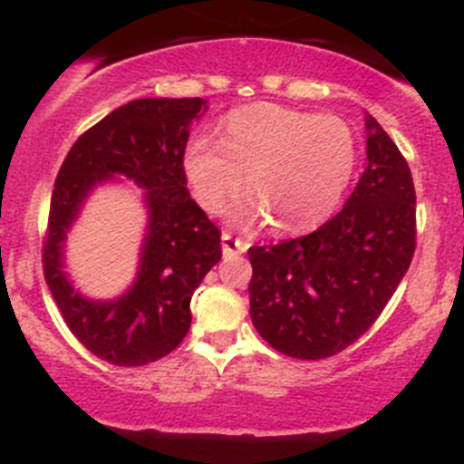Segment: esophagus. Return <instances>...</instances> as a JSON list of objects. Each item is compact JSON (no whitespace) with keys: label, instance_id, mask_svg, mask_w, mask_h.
Returning <instances> with one entry per match:
<instances>
[{"label":"esophagus","instance_id":"esophagus-1","mask_svg":"<svg viewBox=\"0 0 464 464\" xmlns=\"http://www.w3.org/2000/svg\"><path fill=\"white\" fill-rule=\"evenodd\" d=\"M246 249H249V242L240 240V237H233L231 233H222V251H224V256L245 254Z\"/></svg>","mask_w":464,"mask_h":464}]
</instances>
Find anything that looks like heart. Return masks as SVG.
<instances>
[{"label": "heart", "instance_id": "1", "mask_svg": "<svg viewBox=\"0 0 464 464\" xmlns=\"http://www.w3.org/2000/svg\"><path fill=\"white\" fill-rule=\"evenodd\" d=\"M357 137L339 116L251 105L231 111L219 143L198 134L184 150L195 199L219 213L242 188L240 222L266 218L271 228L301 233L334 213L357 168Z\"/></svg>", "mask_w": 464, "mask_h": 464}]
</instances>
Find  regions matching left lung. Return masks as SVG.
I'll return each mask as SVG.
<instances>
[{"label":"left lung","instance_id":"obj_1","mask_svg":"<svg viewBox=\"0 0 464 464\" xmlns=\"http://www.w3.org/2000/svg\"><path fill=\"white\" fill-rule=\"evenodd\" d=\"M366 159L341 213L310 236L249 249L251 321L287 357L325 359L354 343L413 260V177L368 111Z\"/></svg>","mask_w":464,"mask_h":464}]
</instances>
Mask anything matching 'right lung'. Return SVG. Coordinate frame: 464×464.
<instances>
[{"mask_svg": "<svg viewBox=\"0 0 464 464\" xmlns=\"http://www.w3.org/2000/svg\"><path fill=\"white\" fill-rule=\"evenodd\" d=\"M204 98H139L87 130L69 150L51 195L44 278L69 330L98 359L145 366L170 354L190 327V296L222 258L219 231L186 188L184 150ZM142 188L146 233L135 280L116 299H89L66 271V236L98 185Z\"/></svg>", "mask_w": 464, "mask_h": 464, "instance_id": "obj_1", "label": "right lung"}]
</instances>
